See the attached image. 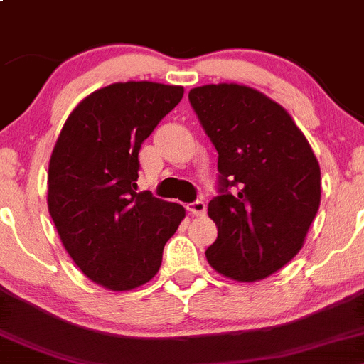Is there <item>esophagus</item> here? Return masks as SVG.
I'll return each instance as SVG.
<instances>
[{
    "mask_svg": "<svg viewBox=\"0 0 364 364\" xmlns=\"http://www.w3.org/2000/svg\"><path fill=\"white\" fill-rule=\"evenodd\" d=\"M186 209H188L193 216H204L205 211H208V208H205V202H202V200L192 202V204L186 205Z\"/></svg>",
    "mask_w": 364,
    "mask_h": 364,
    "instance_id": "esophagus-1",
    "label": "esophagus"
}]
</instances>
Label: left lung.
Masks as SVG:
<instances>
[{
  "label": "left lung",
  "mask_w": 364,
  "mask_h": 364,
  "mask_svg": "<svg viewBox=\"0 0 364 364\" xmlns=\"http://www.w3.org/2000/svg\"><path fill=\"white\" fill-rule=\"evenodd\" d=\"M188 99L221 174V195L208 205L218 237L205 258L233 281H262L304 247L321 202L319 162L289 113L263 92L211 83Z\"/></svg>",
  "instance_id": "obj_1"
}]
</instances>
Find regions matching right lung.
Here are the masks:
<instances>
[{"label": "right lung", "mask_w": 364, "mask_h": 364, "mask_svg": "<svg viewBox=\"0 0 364 364\" xmlns=\"http://www.w3.org/2000/svg\"><path fill=\"white\" fill-rule=\"evenodd\" d=\"M185 89L124 82L92 92L68 117L48 164L47 204L64 250L95 284L129 291L151 281L181 204L136 192L141 144Z\"/></svg>", "instance_id": "1"}]
</instances>
